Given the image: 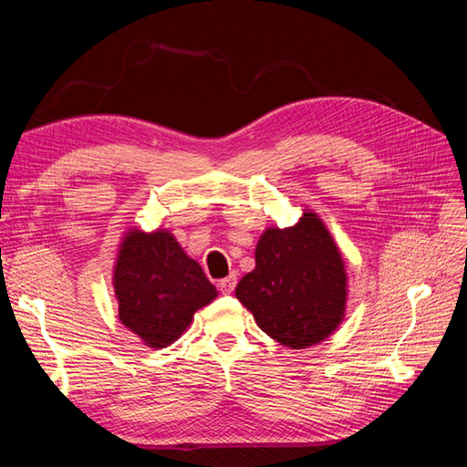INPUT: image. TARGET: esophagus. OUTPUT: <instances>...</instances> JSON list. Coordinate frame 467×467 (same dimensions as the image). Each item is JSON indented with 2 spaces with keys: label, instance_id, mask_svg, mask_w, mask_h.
Segmentation results:
<instances>
[{
  "label": "esophagus",
  "instance_id": "obj_1",
  "mask_svg": "<svg viewBox=\"0 0 467 467\" xmlns=\"http://www.w3.org/2000/svg\"><path fill=\"white\" fill-rule=\"evenodd\" d=\"M235 285H237V276H235V275H230V276L222 278L218 286H220V290H222L223 294H232L234 288H235Z\"/></svg>",
  "mask_w": 467,
  "mask_h": 467
}]
</instances>
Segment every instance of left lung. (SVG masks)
Masks as SVG:
<instances>
[{"instance_id": "1", "label": "left lung", "mask_w": 467, "mask_h": 467, "mask_svg": "<svg viewBox=\"0 0 467 467\" xmlns=\"http://www.w3.org/2000/svg\"><path fill=\"white\" fill-rule=\"evenodd\" d=\"M235 296L280 345L306 348L327 338L345 316L347 273L319 216L304 212L292 228H268Z\"/></svg>"}]
</instances>
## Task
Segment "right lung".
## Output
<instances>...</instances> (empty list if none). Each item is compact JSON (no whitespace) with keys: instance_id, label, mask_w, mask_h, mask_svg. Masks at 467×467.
I'll return each mask as SVG.
<instances>
[{"instance_id":"right-lung-1","label":"right lung","mask_w":467,"mask_h":467,"mask_svg":"<svg viewBox=\"0 0 467 467\" xmlns=\"http://www.w3.org/2000/svg\"><path fill=\"white\" fill-rule=\"evenodd\" d=\"M119 317L151 348H165L182 335L196 309L216 298L201 265L169 232L132 230L115 265Z\"/></svg>"}]
</instances>
